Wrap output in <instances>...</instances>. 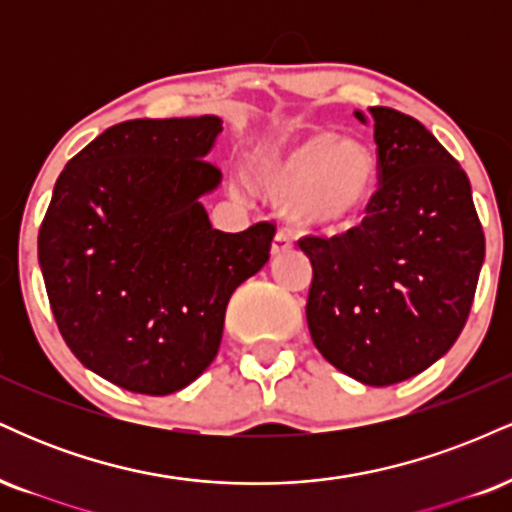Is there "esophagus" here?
Masks as SVG:
<instances>
[{
    "label": "esophagus",
    "instance_id": "34e87169",
    "mask_svg": "<svg viewBox=\"0 0 512 512\" xmlns=\"http://www.w3.org/2000/svg\"><path fill=\"white\" fill-rule=\"evenodd\" d=\"M291 245H293L291 233L286 231V228H279V231H276L274 240H272V255H281V252L291 250Z\"/></svg>",
    "mask_w": 512,
    "mask_h": 512
}]
</instances>
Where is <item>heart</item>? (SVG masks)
<instances>
[{"label": "heart", "mask_w": 512, "mask_h": 512, "mask_svg": "<svg viewBox=\"0 0 512 512\" xmlns=\"http://www.w3.org/2000/svg\"><path fill=\"white\" fill-rule=\"evenodd\" d=\"M373 151L330 132L305 134L252 163L257 187L305 228L337 231L363 214L375 190Z\"/></svg>", "instance_id": "1"}]
</instances>
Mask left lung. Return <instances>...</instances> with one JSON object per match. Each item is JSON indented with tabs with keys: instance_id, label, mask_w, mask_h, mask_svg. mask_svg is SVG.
Listing matches in <instances>:
<instances>
[{
	"instance_id": "1",
	"label": "left lung",
	"mask_w": 512,
	"mask_h": 512,
	"mask_svg": "<svg viewBox=\"0 0 512 512\" xmlns=\"http://www.w3.org/2000/svg\"><path fill=\"white\" fill-rule=\"evenodd\" d=\"M366 122L361 110L354 113ZM378 192L342 236L298 240L313 264L308 317L322 356L363 385L426 370L460 337L472 308L484 231L467 173L428 129L370 108Z\"/></svg>"
}]
</instances>
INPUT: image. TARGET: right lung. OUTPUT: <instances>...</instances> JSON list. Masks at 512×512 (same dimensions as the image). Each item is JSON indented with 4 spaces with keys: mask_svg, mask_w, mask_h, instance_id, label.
Wrapping results in <instances>:
<instances>
[{
    "mask_svg": "<svg viewBox=\"0 0 512 512\" xmlns=\"http://www.w3.org/2000/svg\"><path fill=\"white\" fill-rule=\"evenodd\" d=\"M216 115L127 120L81 149L55 182L38 233L50 308L72 354L110 383L170 395L219 351L233 291L269 260L274 223L223 233L199 197Z\"/></svg>",
    "mask_w": 512,
    "mask_h": 512,
    "instance_id": "add662e5",
    "label": "right lung"
}]
</instances>
